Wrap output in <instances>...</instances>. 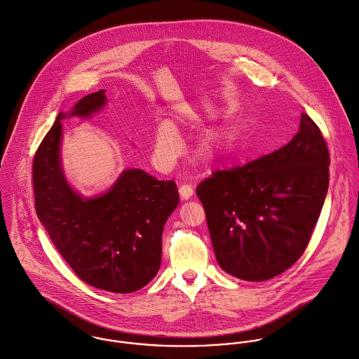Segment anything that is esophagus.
Wrapping results in <instances>:
<instances>
[{
    "label": "esophagus",
    "instance_id": "1",
    "mask_svg": "<svg viewBox=\"0 0 359 359\" xmlns=\"http://www.w3.org/2000/svg\"><path fill=\"white\" fill-rule=\"evenodd\" d=\"M179 194L182 197V200H190L194 194V189L190 184H182L179 187Z\"/></svg>",
    "mask_w": 359,
    "mask_h": 359
}]
</instances>
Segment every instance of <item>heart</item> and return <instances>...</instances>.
<instances>
[{
  "label": "heart",
  "instance_id": "heart-1",
  "mask_svg": "<svg viewBox=\"0 0 359 359\" xmlns=\"http://www.w3.org/2000/svg\"><path fill=\"white\" fill-rule=\"evenodd\" d=\"M216 145L214 142L207 145L205 151L208 156H214ZM182 151V140L176 126L170 121H161L155 128L154 135V154L162 163L173 162Z\"/></svg>",
  "mask_w": 359,
  "mask_h": 359
}]
</instances>
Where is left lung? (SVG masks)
Wrapping results in <instances>:
<instances>
[{"label":"left lung","mask_w":359,"mask_h":359,"mask_svg":"<svg viewBox=\"0 0 359 359\" xmlns=\"http://www.w3.org/2000/svg\"><path fill=\"white\" fill-rule=\"evenodd\" d=\"M329 163L322 132L302 114L285 147L201 182L197 196L219 266L247 282L269 280L292 266L320 215Z\"/></svg>","instance_id":"1"}]
</instances>
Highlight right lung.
<instances>
[{"mask_svg":"<svg viewBox=\"0 0 359 359\" xmlns=\"http://www.w3.org/2000/svg\"><path fill=\"white\" fill-rule=\"evenodd\" d=\"M107 104L105 90L60 112L33 159L36 212L58 252L79 279L111 292H133L156 275L162 230L179 204L173 180L126 169L104 194L83 198L62 170L61 121L88 118Z\"/></svg>","mask_w":359,"mask_h":359,"instance_id":"obj_1","label":"right lung"}]
</instances>
